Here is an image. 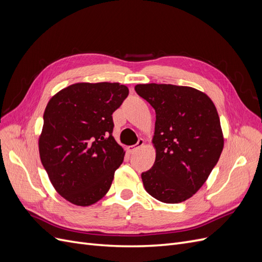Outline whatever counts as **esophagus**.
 <instances>
[{
	"instance_id": "esophagus-1",
	"label": "esophagus",
	"mask_w": 262,
	"mask_h": 262,
	"mask_svg": "<svg viewBox=\"0 0 262 262\" xmlns=\"http://www.w3.org/2000/svg\"><path fill=\"white\" fill-rule=\"evenodd\" d=\"M144 145V140L143 139H139V141L137 142V144H134L132 146H129V150L130 152H136L137 149H139L140 147H142Z\"/></svg>"
}]
</instances>
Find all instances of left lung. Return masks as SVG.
<instances>
[{
  "mask_svg": "<svg viewBox=\"0 0 262 262\" xmlns=\"http://www.w3.org/2000/svg\"><path fill=\"white\" fill-rule=\"evenodd\" d=\"M134 90L156 113V158L141 175L144 188L164 203L185 201L202 187L223 150L216 108L192 87L152 83Z\"/></svg>",
  "mask_w": 262,
  "mask_h": 262,
  "instance_id": "1",
  "label": "left lung"
}]
</instances>
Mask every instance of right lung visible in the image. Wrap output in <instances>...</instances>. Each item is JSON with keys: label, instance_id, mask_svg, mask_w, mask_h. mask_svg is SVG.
I'll return each mask as SVG.
<instances>
[{"label": "right lung", "instance_id": "obj_1", "mask_svg": "<svg viewBox=\"0 0 262 262\" xmlns=\"http://www.w3.org/2000/svg\"><path fill=\"white\" fill-rule=\"evenodd\" d=\"M119 83H77L49 100L39 154L52 186L71 203H96L112 186L124 152L113 137V114L128 97Z\"/></svg>", "mask_w": 262, "mask_h": 262}]
</instances>
